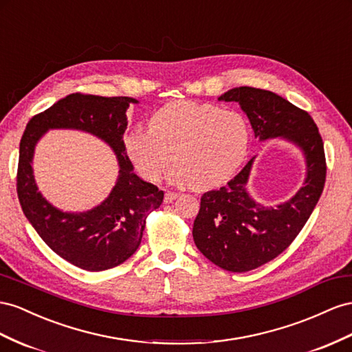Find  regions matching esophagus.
<instances>
[{
    "mask_svg": "<svg viewBox=\"0 0 352 352\" xmlns=\"http://www.w3.org/2000/svg\"><path fill=\"white\" fill-rule=\"evenodd\" d=\"M177 197H179V194H177V192L167 191V192H166V195H164V203H173Z\"/></svg>",
    "mask_w": 352,
    "mask_h": 352,
    "instance_id": "34e87169",
    "label": "esophagus"
}]
</instances>
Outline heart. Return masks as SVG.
<instances>
[{
	"label": "heart",
	"instance_id": "heart-1",
	"mask_svg": "<svg viewBox=\"0 0 352 352\" xmlns=\"http://www.w3.org/2000/svg\"><path fill=\"white\" fill-rule=\"evenodd\" d=\"M148 127L129 131L124 148L149 182H158L175 160L180 182L195 189L217 186L243 164L250 144L241 113L210 103L170 102L151 116Z\"/></svg>",
	"mask_w": 352,
	"mask_h": 352
}]
</instances>
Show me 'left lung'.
Listing matches in <instances>:
<instances>
[{
    "instance_id": "obj_1",
    "label": "left lung",
    "mask_w": 352,
    "mask_h": 352,
    "mask_svg": "<svg viewBox=\"0 0 352 352\" xmlns=\"http://www.w3.org/2000/svg\"><path fill=\"white\" fill-rule=\"evenodd\" d=\"M219 100L239 102L259 140L286 139L307 161L305 184L277 207L256 203L247 192L254 158L225 186L203 194L192 228L195 245L219 268L245 272L277 258L309 219L326 182L324 145L309 113L272 91L244 85Z\"/></svg>"
}]
</instances>
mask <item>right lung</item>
I'll return each mask as SVG.
<instances>
[{"label": "right lung", "instance_id": "add662e5", "mask_svg": "<svg viewBox=\"0 0 352 352\" xmlns=\"http://www.w3.org/2000/svg\"><path fill=\"white\" fill-rule=\"evenodd\" d=\"M136 99L72 93L34 116L19 148L17 197L26 219L50 249L85 271H105L138 250L148 214L163 203L164 192L133 173L124 148L126 111ZM50 128H75L105 140L118 155L120 175L105 202L89 212L68 214L52 206L37 191L32 157L36 142Z\"/></svg>", "mask_w": 352, "mask_h": 352}]
</instances>
